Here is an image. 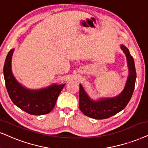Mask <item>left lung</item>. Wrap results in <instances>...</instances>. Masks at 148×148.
<instances>
[{
	"mask_svg": "<svg viewBox=\"0 0 148 148\" xmlns=\"http://www.w3.org/2000/svg\"><path fill=\"white\" fill-rule=\"evenodd\" d=\"M120 48L126 55L128 68V76L124 89L115 97L102 98L94 100L88 96L80 84L79 108L84 115L96 119L108 118L122 111L131 98L136 77L134 61L126 46L121 44Z\"/></svg>",
	"mask_w": 148,
	"mask_h": 148,
	"instance_id": "left-lung-1",
	"label": "left lung"
}]
</instances>
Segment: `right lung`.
<instances>
[{
  "label": "right lung",
  "mask_w": 148,
  "mask_h": 148,
  "mask_svg": "<svg viewBox=\"0 0 148 148\" xmlns=\"http://www.w3.org/2000/svg\"><path fill=\"white\" fill-rule=\"evenodd\" d=\"M14 49L10 50L5 61L3 74L7 90L15 105L22 111L34 115L49 113L55 107L59 93L65 84H52L40 89H29L24 87L14 77L12 70V59Z\"/></svg>",
  "instance_id": "1"
}]
</instances>
